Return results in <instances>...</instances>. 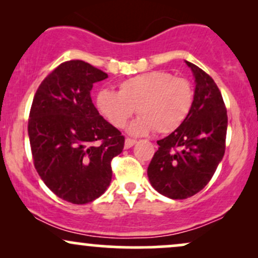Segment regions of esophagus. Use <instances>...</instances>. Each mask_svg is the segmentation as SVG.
I'll use <instances>...</instances> for the list:
<instances>
[{
    "instance_id": "34e87169",
    "label": "esophagus",
    "mask_w": 258,
    "mask_h": 258,
    "mask_svg": "<svg viewBox=\"0 0 258 258\" xmlns=\"http://www.w3.org/2000/svg\"><path fill=\"white\" fill-rule=\"evenodd\" d=\"M135 144H136L135 139L127 138L125 141V149H130V148H132L133 146H135Z\"/></svg>"
}]
</instances>
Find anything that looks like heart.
Wrapping results in <instances>:
<instances>
[{"instance_id": "obj_1", "label": "heart", "mask_w": 258, "mask_h": 258, "mask_svg": "<svg viewBox=\"0 0 258 258\" xmlns=\"http://www.w3.org/2000/svg\"><path fill=\"white\" fill-rule=\"evenodd\" d=\"M193 100L188 80L155 70L123 80L119 92L100 90L96 105L115 128H123L138 111L142 116L130 125L128 133L144 136L154 130L170 133L178 128L190 112Z\"/></svg>"}]
</instances>
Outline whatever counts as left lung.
Segmentation results:
<instances>
[{
	"label": "left lung",
	"instance_id": "1",
	"mask_svg": "<svg viewBox=\"0 0 258 258\" xmlns=\"http://www.w3.org/2000/svg\"><path fill=\"white\" fill-rule=\"evenodd\" d=\"M195 81L190 112L178 128L158 141L148 177L156 191L173 200L199 193L210 182L226 150L227 109L217 85L186 61Z\"/></svg>",
	"mask_w": 258,
	"mask_h": 258
}]
</instances>
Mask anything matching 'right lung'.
I'll use <instances>...</instances> for the list:
<instances>
[{
  "instance_id": "right-lung-1",
  "label": "right lung",
  "mask_w": 258,
  "mask_h": 258,
  "mask_svg": "<svg viewBox=\"0 0 258 258\" xmlns=\"http://www.w3.org/2000/svg\"><path fill=\"white\" fill-rule=\"evenodd\" d=\"M108 74L84 60L61 63L38 86L29 116V139L37 173L58 198L92 203L111 182V160L125 138L100 116L93 84Z\"/></svg>"
}]
</instances>
